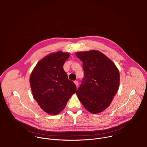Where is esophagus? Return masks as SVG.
Segmentation results:
<instances>
[{
	"label": "esophagus",
	"mask_w": 147,
	"mask_h": 147,
	"mask_svg": "<svg viewBox=\"0 0 147 147\" xmlns=\"http://www.w3.org/2000/svg\"><path fill=\"white\" fill-rule=\"evenodd\" d=\"M74 84H76V86L77 87V86H78V81L76 80V81H74Z\"/></svg>",
	"instance_id": "1"
}]
</instances>
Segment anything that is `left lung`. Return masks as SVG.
Here are the masks:
<instances>
[{
    "instance_id": "obj_1",
    "label": "left lung",
    "mask_w": 147,
    "mask_h": 147,
    "mask_svg": "<svg viewBox=\"0 0 147 147\" xmlns=\"http://www.w3.org/2000/svg\"><path fill=\"white\" fill-rule=\"evenodd\" d=\"M82 61L84 78L76 94L84 108L92 113L102 112L111 104L120 82L113 61L98 51L76 53Z\"/></svg>"
}]
</instances>
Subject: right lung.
I'll list each match as a JSON object with an SVG mask.
<instances>
[{
    "label": "right lung",
    "mask_w": 147,
    "mask_h": 147,
    "mask_svg": "<svg viewBox=\"0 0 147 147\" xmlns=\"http://www.w3.org/2000/svg\"><path fill=\"white\" fill-rule=\"evenodd\" d=\"M68 53L58 52L40 60L30 76L33 96L45 112L57 115L65 108L67 101L76 91L73 81L68 79L63 69Z\"/></svg>",
    "instance_id": "1"
}]
</instances>
